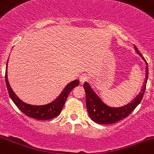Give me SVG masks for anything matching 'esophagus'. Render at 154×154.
I'll list each match as a JSON object with an SVG mask.
<instances>
[{"instance_id": "esophagus-1", "label": "esophagus", "mask_w": 154, "mask_h": 154, "mask_svg": "<svg viewBox=\"0 0 154 154\" xmlns=\"http://www.w3.org/2000/svg\"><path fill=\"white\" fill-rule=\"evenodd\" d=\"M88 78H89V77H88L87 74H82L80 76V80L82 83H84L86 80H87Z\"/></svg>"}]
</instances>
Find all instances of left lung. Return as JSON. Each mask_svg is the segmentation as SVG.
Wrapping results in <instances>:
<instances>
[{
    "mask_svg": "<svg viewBox=\"0 0 154 154\" xmlns=\"http://www.w3.org/2000/svg\"><path fill=\"white\" fill-rule=\"evenodd\" d=\"M135 50L137 54L141 58V59L145 63L146 73L145 78H144L141 92L135 96V98L131 101V102L121 107H112L106 104L100 98L99 95L94 91L93 88H92L89 83L86 81L83 84V87L86 91V102L88 113L89 115V117L95 123L98 124L105 125L117 123L128 117L142 100L146 89L147 78H148V66L144 58L143 57L138 49L135 46Z\"/></svg>",
    "mask_w": 154,
    "mask_h": 154,
    "instance_id": "1",
    "label": "left lung"
}]
</instances>
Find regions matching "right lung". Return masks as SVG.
Masks as SVG:
<instances>
[{
	"instance_id": "obj_1",
	"label": "right lung",
	"mask_w": 154,
	"mask_h": 154,
	"mask_svg": "<svg viewBox=\"0 0 154 154\" xmlns=\"http://www.w3.org/2000/svg\"><path fill=\"white\" fill-rule=\"evenodd\" d=\"M8 60H7V65H6V73H5V81L7 85V90H8L9 95L11 98L12 101L14 104L17 106L18 108L21 110L23 113H25L28 117L31 118L37 119L40 120H47L53 119L57 117L58 115L61 113L63 106L65 104V101L69 95L70 92L74 89V87L77 86L80 83L78 80H74L70 82L68 85L62 90L60 95L52 102L48 104H43V105H34V104H28L24 102L20 99L12 89L10 83H9L8 78H7V65H8Z\"/></svg>"
}]
</instances>
